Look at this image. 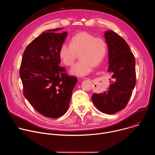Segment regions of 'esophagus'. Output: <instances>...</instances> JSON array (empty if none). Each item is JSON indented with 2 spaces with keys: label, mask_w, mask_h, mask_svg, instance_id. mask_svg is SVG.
Wrapping results in <instances>:
<instances>
[{
  "label": "esophagus",
  "mask_w": 155,
  "mask_h": 155,
  "mask_svg": "<svg viewBox=\"0 0 155 155\" xmlns=\"http://www.w3.org/2000/svg\"><path fill=\"white\" fill-rule=\"evenodd\" d=\"M84 79H85V78H84Z\"/></svg>",
  "instance_id": "1"
}]
</instances>
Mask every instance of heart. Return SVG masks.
I'll list each match as a JSON object with an SVG mask.
<instances>
[{
	"label": "heart",
	"instance_id": "heart-1",
	"mask_svg": "<svg viewBox=\"0 0 155 155\" xmlns=\"http://www.w3.org/2000/svg\"><path fill=\"white\" fill-rule=\"evenodd\" d=\"M107 51V43L103 38L84 31L75 34L71 38L70 45L62 43L59 56L65 65L72 66L79 53L81 59L73 66L71 73L83 76L90 73L94 65H98L103 61Z\"/></svg>",
	"mask_w": 155,
	"mask_h": 155
}]
</instances>
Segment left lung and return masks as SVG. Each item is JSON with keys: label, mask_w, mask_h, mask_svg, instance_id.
I'll use <instances>...</instances> for the list:
<instances>
[{"label": "left lung", "mask_w": 155, "mask_h": 155, "mask_svg": "<svg viewBox=\"0 0 155 155\" xmlns=\"http://www.w3.org/2000/svg\"><path fill=\"white\" fill-rule=\"evenodd\" d=\"M108 47V72L112 73L108 90L94 93L92 101L101 112L114 114L124 109L136 83L135 58L128 44L116 32H105Z\"/></svg>", "instance_id": "1"}]
</instances>
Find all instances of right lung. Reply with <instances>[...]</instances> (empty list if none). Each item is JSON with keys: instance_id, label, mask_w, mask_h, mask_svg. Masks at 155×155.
<instances>
[{"instance_id": "obj_1", "label": "right lung", "mask_w": 155, "mask_h": 155, "mask_svg": "<svg viewBox=\"0 0 155 155\" xmlns=\"http://www.w3.org/2000/svg\"><path fill=\"white\" fill-rule=\"evenodd\" d=\"M44 31L25 49L19 76L23 94L37 112L44 117L59 118L67 112L77 78L69 75L59 64V50L67 32Z\"/></svg>"}]
</instances>
